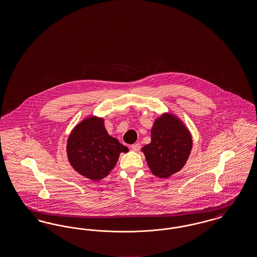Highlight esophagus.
<instances>
[{
    "mask_svg": "<svg viewBox=\"0 0 257 257\" xmlns=\"http://www.w3.org/2000/svg\"><path fill=\"white\" fill-rule=\"evenodd\" d=\"M131 148H132V150H133V151H139V150L141 149V145H140L139 143H137V144L132 145V146H131Z\"/></svg>",
    "mask_w": 257,
    "mask_h": 257,
    "instance_id": "obj_1",
    "label": "esophagus"
}]
</instances>
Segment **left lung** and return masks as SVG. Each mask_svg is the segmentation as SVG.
Returning a JSON list of instances; mask_svg holds the SVG:
<instances>
[{
    "label": "left lung",
    "mask_w": 257,
    "mask_h": 257,
    "mask_svg": "<svg viewBox=\"0 0 257 257\" xmlns=\"http://www.w3.org/2000/svg\"><path fill=\"white\" fill-rule=\"evenodd\" d=\"M193 148V137L180 117L164 112L155 118L151 128V142L141 150L152 173L169 178L181 171Z\"/></svg>",
    "instance_id": "1"
}]
</instances>
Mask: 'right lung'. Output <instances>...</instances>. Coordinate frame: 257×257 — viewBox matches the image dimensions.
<instances>
[{
  "mask_svg": "<svg viewBox=\"0 0 257 257\" xmlns=\"http://www.w3.org/2000/svg\"><path fill=\"white\" fill-rule=\"evenodd\" d=\"M104 122L97 115L86 116L74 127L66 142L67 159L74 171L92 181L108 176L120 153L129 151L108 134Z\"/></svg>",
  "mask_w": 257,
  "mask_h": 257,
  "instance_id": "right-lung-1",
  "label": "right lung"
}]
</instances>
